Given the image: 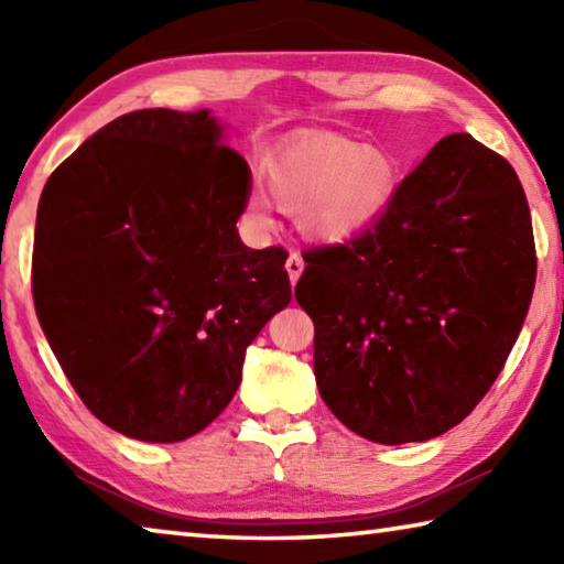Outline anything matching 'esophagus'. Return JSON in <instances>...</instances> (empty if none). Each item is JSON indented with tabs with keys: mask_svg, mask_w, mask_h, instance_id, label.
Segmentation results:
<instances>
[{
	"mask_svg": "<svg viewBox=\"0 0 564 564\" xmlns=\"http://www.w3.org/2000/svg\"><path fill=\"white\" fill-rule=\"evenodd\" d=\"M303 269H305V263H303V256H301L299 251H291L289 261H285V271H289V279H291V283H293V285H295V281L301 279Z\"/></svg>",
	"mask_w": 564,
	"mask_h": 564,
	"instance_id": "34e87169",
	"label": "esophagus"
}]
</instances>
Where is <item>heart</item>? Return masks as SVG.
Instances as JSON below:
<instances>
[{
	"label": "heart",
	"mask_w": 564,
	"mask_h": 564,
	"mask_svg": "<svg viewBox=\"0 0 564 564\" xmlns=\"http://www.w3.org/2000/svg\"><path fill=\"white\" fill-rule=\"evenodd\" d=\"M269 181L281 206L301 212L305 234L321 241H346L370 231L386 216L400 174L380 149L336 133H313L275 151ZM248 212H271V198L261 186L248 194Z\"/></svg>",
	"instance_id": "obj_1"
}]
</instances>
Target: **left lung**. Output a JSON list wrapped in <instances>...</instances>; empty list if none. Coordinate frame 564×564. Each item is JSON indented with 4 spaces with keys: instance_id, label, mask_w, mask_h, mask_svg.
I'll use <instances>...</instances> for the list:
<instances>
[{
    "instance_id": "8db88e82",
    "label": "left lung",
    "mask_w": 564,
    "mask_h": 564,
    "mask_svg": "<svg viewBox=\"0 0 564 564\" xmlns=\"http://www.w3.org/2000/svg\"><path fill=\"white\" fill-rule=\"evenodd\" d=\"M321 398L373 443L451 431L492 388L528 316L538 256L514 169L451 133L400 181L386 216L303 253Z\"/></svg>"
}]
</instances>
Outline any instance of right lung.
<instances>
[{
    "mask_svg": "<svg viewBox=\"0 0 564 564\" xmlns=\"http://www.w3.org/2000/svg\"><path fill=\"white\" fill-rule=\"evenodd\" d=\"M208 111L139 109L54 169L36 208V316L111 431L178 443L231 403L246 348L291 301L281 246L236 231L251 169Z\"/></svg>",
    "mask_w": 564,
    "mask_h": 564,
    "instance_id": "1",
    "label": "right lung"
}]
</instances>
